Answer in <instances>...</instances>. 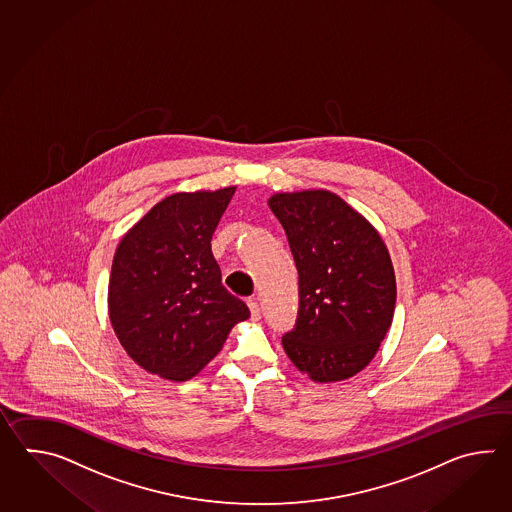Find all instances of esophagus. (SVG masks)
<instances>
[{"instance_id":"esophagus-1","label":"esophagus","mask_w":512,"mask_h":512,"mask_svg":"<svg viewBox=\"0 0 512 512\" xmlns=\"http://www.w3.org/2000/svg\"><path fill=\"white\" fill-rule=\"evenodd\" d=\"M247 304H249V309H251L252 320H260L261 309L258 300H256V298H249Z\"/></svg>"}]
</instances>
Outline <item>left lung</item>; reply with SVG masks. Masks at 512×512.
Instances as JSON below:
<instances>
[{
    "instance_id": "left-lung-1",
    "label": "left lung",
    "mask_w": 512,
    "mask_h": 512,
    "mask_svg": "<svg viewBox=\"0 0 512 512\" xmlns=\"http://www.w3.org/2000/svg\"><path fill=\"white\" fill-rule=\"evenodd\" d=\"M269 207L298 271V316L283 349L313 381L353 377L392 324L397 287L388 249L359 212L326 190L276 194Z\"/></svg>"
}]
</instances>
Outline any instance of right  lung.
Instances as JSON below:
<instances>
[{
  "label": "right lung",
  "mask_w": 512,
  "mask_h": 512,
  "mask_svg": "<svg viewBox=\"0 0 512 512\" xmlns=\"http://www.w3.org/2000/svg\"><path fill=\"white\" fill-rule=\"evenodd\" d=\"M174 194L122 238L109 276V320L141 368L186 381L218 355L230 329L251 316L221 283L212 234L234 196Z\"/></svg>",
  "instance_id": "1"
}]
</instances>
